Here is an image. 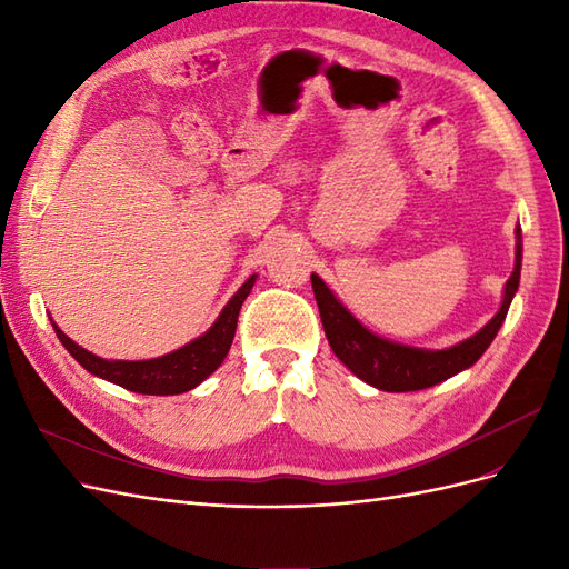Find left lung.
<instances>
[{
    "label": "left lung",
    "instance_id": "left-lung-1",
    "mask_svg": "<svg viewBox=\"0 0 569 569\" xmlns=\"http://www.w3.org/2000/svg\"><path fill=\"white\" fill-rule=\"evenodd\" d=\"M311 282H313L327 341H330V347L341 363L347 366L356 377H360V380L382 391H418V389L435 387L443 380H449L451 375L470 368L472 363H477V358L487 351L496 332L501 330L512 295L518 291L520 256L506 284L501 311H498L485 330H479L475 337L460 341L453 349L435 351V353L412 351V349L399 347V343L375 337L372 332L366 330L363 325L343 311V308L337 303V299L330 295V289H327L320 280L311 278Z\"/></svg>",
    "mask_w": 569,
    "mask_h": 569
}]
</instances>
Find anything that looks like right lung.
<instances>
[{
  "label": "right lung",
  "instance_id": "add662e5",
  "mask_svg": "<svg viewBox=\"0 0 569 569\" xmlns=\"http://www.w3.org/2000/svg\"><path fill=\"white\" fill-rule=\"evenodd\" d=\"M253 287V278L242 284V289L230 299V303L222 308L220 318L213 322V327L199 339L184 343L182 349L166 353L161 358L151 360H104L90 351H84L73 339H68L61 330L59 337L63 347L68 349L78 363L101 377V380H109L118 387H123L134 393H149V396H173L194 389L201 385L206 377H209L222 360H226L234 330H237V318L239 308H242L244 299Z\"/></svg>",
  "mask_w": 569,
  "mask_h": 569
}]
</instances>
